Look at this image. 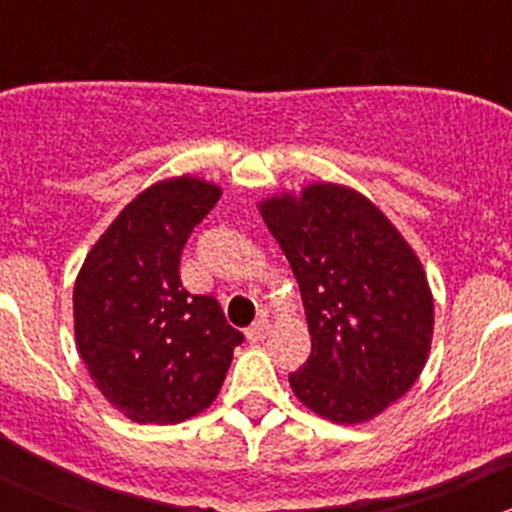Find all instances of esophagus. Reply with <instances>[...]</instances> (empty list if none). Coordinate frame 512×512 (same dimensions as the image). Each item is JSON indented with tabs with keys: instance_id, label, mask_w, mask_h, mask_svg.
I'll return each mask as SVG.
<instances>
[{
	"instance_id": "34e87169",
	"label": "esophagus",
	"mask_w": 512,
	"mask_h": 512,
	"mask_svg": "<svg viewBox=\"0 0 512 512\" xmlns=\"http://www.w3.org/2000/svg\"><path fill=\"white\" fill-rule=\"evenodd\" d=\"M267 332H270V319L260 317L247 327V339H250V342H260V339H265Z\"/></svg>"
}]
</instances>
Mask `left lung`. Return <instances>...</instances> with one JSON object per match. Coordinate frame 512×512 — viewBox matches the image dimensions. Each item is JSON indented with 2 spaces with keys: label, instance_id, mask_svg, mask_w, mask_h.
Wrapping results in <instances>:
<instances>
[{
  "label": "left lung",
  "instance_id": "8db88e82",
  "mask_svg": "<svg viewBox=\"0 0 512 512\" xmlns=\"http://www.w3.org/2000/svg\"><path fill=\"white\" fill-rule=\"evenodd\" d=\"M302 292L312 354L294 396L334 423L369 421L414 386L433 334V297L416 252L352 188L314 183L262 200Z\"/></svg>",
  "mask_w": 512,
  "mask_h": 512
}]
</instances>
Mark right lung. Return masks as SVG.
<instances>
[{
    "instance_id": "right-lung-1",
    "label": "right lung",
    "mask_w": 512,
    "mask_h": 512,
    "mask_svg": "<svg viewBox=\"0 0 512 512\" xmlns=\"http://www.w3.org/2000/svg\"><path fill=\"white\" fill-rule=\"evenodd\" d=\"M220 195L190 175L151 185L108 225L76 277V347L98 391L131 421L165 426L208 409L245 339L218 299L180 282L185 242Z\"/></svg>"
}]
</instances>
